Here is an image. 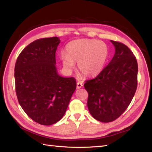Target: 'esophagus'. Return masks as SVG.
<instances>
[{"label": "esophagus", "mask_w": 152, "mask_h": 152, "mask_svg": "<svg viewBox=\"0 0 152 152\" xmlns=\"http://www.w3.org/2000/svg\"><path fill=\"white\" fill-rule=\"evenodd\" d=\"M76 87H77V89H80V88H82V87H83L82 83L81 82H78V83H77Z\"/></svg>", "instance_id": "1"}]
</instances>
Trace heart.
Here are the masks:
<instances>
[{
    "label": "heart",
    "mask_w": 152,
    "mask_h": 152,
    "mask_svg": "<svg viewBox=\"0 0 152 152\" xmlns=\"http://www.w3.org/2000/svg\"><path fill=\"white\" fill-rule=\"evenodd\" d=\"M65 50L66 53L60 55L64 69L71 70L78 62L79 72L86 77L95 76L101 72L108 56L107 45L97 40H74L67 44Z\"/></svg>",
    "instance_id": "b5f03b06"
}]
</instances>
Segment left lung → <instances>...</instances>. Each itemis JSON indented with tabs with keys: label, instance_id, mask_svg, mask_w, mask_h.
Wrapping results in <instances>:
<instances>
[{
	"label": "left lung",
	"instance_id": "1",
	"mask_svg": "<svg viewBox=\"0 0 152 152\" xmlns=\"http://www.w3.org/2000/svg\"><path fill=\"white\" fill-rule=\"evenodd\" d=\"M110 41L115 48L112 59L97 76L84 83L90 114L104 123L115 120L125 111L137 88L136 57L126 45Z\"/></svg>",
	"mask_w": 152,
	"mask_h": 152
}]
</instances>
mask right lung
Listing matches in <instances>:
<instances>
[{
    "instance_id": "add662e5",
    "label": "right lung",
    "mask_w": 152,
    "mask_h": 152,
    "mask_svg": "<svg viewBox=\"0 0 152 152\" xmlns=\"http://www.w3.org/2000/svg\"><path fill=\"white\" fill-rule=\"evenodd\" d=\"M58 37L34 40L23 50L15 65V92L27 115L38 124L51 125L65 114L76 88L73 77L57 74L56 52Z\"/></svg>"
}]
</instances>
